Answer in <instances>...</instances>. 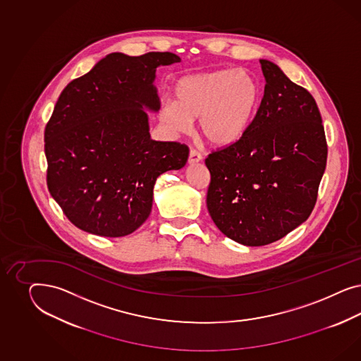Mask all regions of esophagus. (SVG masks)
Instances as JSON below:
<instances>
[{
    "label": "esophagus",
    "mask_w": 361,
    "mask_h": 361,
    "mask_svg": "<svg viewBox=\"0 0 361 361\" xmlns=\"http://www.w3.org/2000/svg\"><path fill=\"white\" fill-rule=\"evenodd\" d=\"M201 160H202V154L200 152H197L196 149H190L188 163H189V164H196V163H200Z\"/></svg>",
    "instance_id": "34e87169"
}]
</instances>
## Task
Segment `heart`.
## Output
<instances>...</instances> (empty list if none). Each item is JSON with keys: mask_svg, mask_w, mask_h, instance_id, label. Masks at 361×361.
Returning a JSON list of instances; mask_svg holds the SVG:
<instances>
[{"mask_svg": "<svg viewBox=\"0 0 361 361\" xmlns=\"http://www.w3.org/2000/svg\"><path fill=\"white\" fill-rule=\"evenodd\" d=\"M259 85L250 71L216 70L177 80L175 100H165L160 121L172 131H190L198 121L201 136L214 147L238 142L259 103Z\"/></svg>", "mask_w": 361, "mask_h": 361, "instance_id": "obj_1", "label": "heart"}]
</instances>
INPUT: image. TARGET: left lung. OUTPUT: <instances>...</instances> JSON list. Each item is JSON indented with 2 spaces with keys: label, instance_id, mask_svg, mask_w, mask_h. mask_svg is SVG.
<instances>
[{
  "label": "left lung",
  "instance_id": "left-lung-1",
  "mask_svg": "<svg viewBox=\"0 0 361 361\" xmlns=\"http://www.w3.org/2000/svg\"><path fill=\"white\" fill-rule=\"evenodd\" d=\"M259 62L266 85L254 119L238 142L205 160L209 214L245 246L281 240L310 217L327 163L315 99L273 62Z\"/></svg>",
  "mask_w": 361,
  "mask_h": 361
}]
</instances>
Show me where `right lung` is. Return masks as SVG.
Segmentation results:
<instances>
[{"mask_svg": "<svg viewBox=\"0 0 361 361\" xmlns=\"http://www.w3.org/2000/svg\"><path fill=\"white\" fill-rule=\"evenodd\" d=\"M178 62L112 53L62 91L44 130L47 188L79 229L131 234L151 213L156 178L186 164L185 144L151 139L145 112L160 109L157 67Z\"/></svg>", "mask_w": 361, "mask_h": 361, "instance_id": "right-lung-1", "label": "right lung"}]
</instances>
